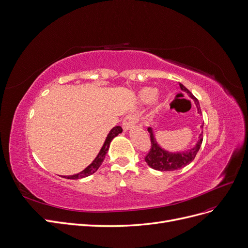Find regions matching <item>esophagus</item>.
<instances>
[{
    "mask_svg": "<svg viewBox=\"0 0 248 248\" xmlns=\"http://www.w3.org/2000/svg\"><path fill=\"white\" fill-rule=\"evenodd\" d=\"M137 122H138V117H137V115L135 113H131L129 115H126L124 118V122H123V127L124 130L126 131L129 130L130 127L134 126Z\"/></svg>",
    "mask_w": 248,
    "mask_h": 248,
    "instance_id": "obj_1",
    "label": "esophagus"
}]
</instances>
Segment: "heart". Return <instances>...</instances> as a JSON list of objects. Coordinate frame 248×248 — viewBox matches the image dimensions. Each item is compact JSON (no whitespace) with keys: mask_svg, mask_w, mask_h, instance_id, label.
<instances>
[{"mask_svg":"<svg viewBox=\"0 0 248 248\" xmlns=\"http://www.w3.org/2000/svg\"><path fill=\"white\" fill-rule=\"evenodd\" d=\"M156 93H157V91L155 90V89H153V88H146V89H144L141 92L140 96H141L142 101H144V102L150 103L151 101H153L155 96H156Z\"/></svg>","mask_w":248,"mask_h":248,"instance_id":"b5f03b06","label":"heart"}]
</instances>
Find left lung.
<instances>
[{"label": "left lung", "instance_id": "1", "mask_svg": "<svg viewBox=\"0 0 248 248\" xmlns=\"http://www.w3.org/2000/svg\"><path fill=\"white\" fill-rule=\"evenodd\" d=\"M180 87L183 91L187 92L189 96L194 100V102L198 109V113H201V109H200L197 98H195L193 95H192L191 92L187 88L183 86L182 84H180ZM201 127H203V125H201ZM147 130L150 135L151 146H150V150L148 151V153L145 155V161L147 162V164L150 168L156 170H161V171L176 170H180L182 168L188 166L189 163H191L194 160L197 152L200 149V146H201V144H202V140H203L202 134H200L199 140L194 148H192L185 152L171 153V152L163 150L159 147V145L157 144L156 140H155V138H154V135H153L151 127H148Z\"/></svg>", "mask_w": 248, "mask_h": 248}]
</instances>
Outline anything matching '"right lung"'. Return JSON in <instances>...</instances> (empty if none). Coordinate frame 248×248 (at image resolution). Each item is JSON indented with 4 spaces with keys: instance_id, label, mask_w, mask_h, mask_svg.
Returning a JSON list of instances; mask_svg holds the SVG:
<instances>
[{
    "instance_id": "1",
    "label": "right lung",
    "mask_w": 248,
    "mask_h": 248,
    "mask_svg": "<svg viewBox=\"0 0 248 248\" xmlns=\"http://www.w3.org/2000/svg\"><path fill=\"white\" fill-rule=\"evenodd\" d=\"M123 132V129L122 126H114L113 129L109 132L107 138L102 146V148H101L99 154L97 155V157L94 159V161L92 162L90 166L88 168H86L84 170L77 173V175H72V176H64L63 178H66V179H71V180H78V179H81V178H85V177H88L90 175H92V173H94L99 168L101 164H102L104 158H105V155L109 149V145H110V142L112 141V139L114 138V137H116L118 134H121Z\"/></svg>"
}]
</instances>
